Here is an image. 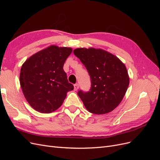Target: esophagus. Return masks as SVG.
Here are the masks:
<instances>
[{
	"label": "esophagus",
	"mask_w": 160,
	"mask_h": 160,
	"mask_svg": "<svg viewBox=\"0 0 160 160\" xmlns=\"http://www.w3.org/2000/svg\"><path fill=\"white\" fill-rule=\"evenodd\" d=\"M79 86L78 83H76V84L74 85V90L75 91H77V89H79Z\"/></svg>",
	"instance_id": "1"
}]
</instances>
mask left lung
I'll return each mask as SVG.
<instances>
[{
    "label": "left lung",
    "mask_w": 160,
    "mask_h": 160,
    "mask_svg": "<svg viewBox=\"0 0 160 160\" xmlns=\"http://www.w3.org/2000/svg\"><path fill=\"white\" fill-rule=\"evenodd\" d=\"M88 70L91 79L89 91L77 93L86 109L94 114H105L122 101L129 83L125 65L111 53L93 48L73 51Z\"/></svg>",
    "instance_id": "1"
}]
</instances>
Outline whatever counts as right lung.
<instances>
[{
	"label": "right lung",
	"instance_id": "1",
	"mask_svg": "<svg viewBox=\"0 0 160 160\" xmlns=\"http://www.w3.org/2000/svg\"><path fill=\"white\" fill-rule=\"evenodd\" d=\"M71 48L52 45L28 59L21 67L20 84L27 102L36 111L49 113L62 104L73 89L63 65Z\"/></svg>",
	"mask_w": 160,
	"mask_h": 160
}]
</instances>
